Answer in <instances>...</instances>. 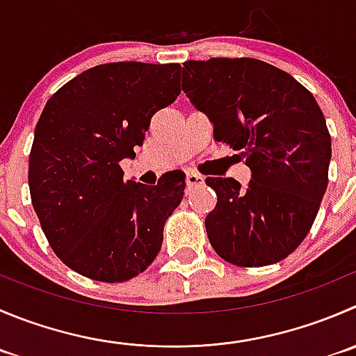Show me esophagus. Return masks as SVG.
<instances>
[{"label": "esophagus", "instance_id": "obj_1", "mask_svg": "<svg viewBox=\"0 0 356 356\" xmlns=\"http://www.w3.org/2000/svg\"><path fill=\"white\" fill-rule=\"evenodd\" d=\"M186 182H188V186H198V184H203V175H200L198 172L189 170L188 174H186Z\"/></svg>", "mask_w": 356, "mask_h": 356}]
</instances>
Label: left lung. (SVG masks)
<instances>
[{"label": "left lung", "mask_w": 356, "mask_h": 356, "mask_svg": "<svg viewBox=\"0 0 356 356\" xmlns=\"http://www.w3.org/2000/svg\"><path fill=\"white\" fill-rule=\"evenodd\" d=\"M182 90L252 172L247 186L205 179L217 195L205 219L210 245L241 268L282 261L309 233L329 182L322 109L289 72L248 57L184 62Z\"/></svg>", "instance_id": "8db88e82"}]
</instances>
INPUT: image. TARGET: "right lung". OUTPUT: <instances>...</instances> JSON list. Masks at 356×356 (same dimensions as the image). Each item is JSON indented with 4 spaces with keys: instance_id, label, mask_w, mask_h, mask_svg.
I'll return each mask as SVG.
<instances>
[{
    "instance_id": "1",
    "label": "right lung",
    "mask_w": 356,
    "mask_h": 356,
    "mask_svg": "<svg viewBox=\"0 0 356 356\" xmlns=\"http://www.w3.org/2000/svg\"><path fill=\"white\" fill-rule=\"evenodd\" d=\"M181 65L111 62L60 86L29 154V191L57 257L97 282H127L154 261L184 177L123 181L120 161L143 146L151 118L181 94Z\"/></svg>"
}]
</instances>
